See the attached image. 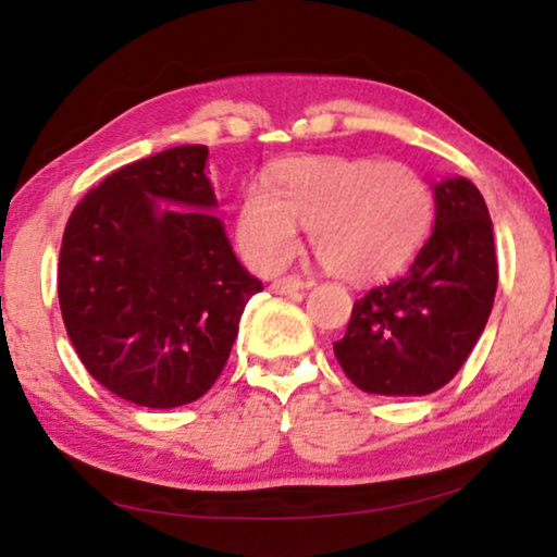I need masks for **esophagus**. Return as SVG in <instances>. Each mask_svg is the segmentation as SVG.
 <instances>
[{"instance_id": "esophagus-1", "label": "esophagus", "mask_w": 557, "mask_h": 557, "mask_svg": "<svg viewBox=\"0 0 557 557\" xmlns=\"http://www.w3.org/2000/svg\"><path fill=\"white\" fill-rule=\"evenodd\" d=\"M302 287H308V283H302L300 277H295V274H290V277L274 280V283H272V293H280V295H293V293L302 290Z\"/></svg>"}]
</instances>
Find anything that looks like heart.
<instances>
[{"label": "heart", "instance_id": "heart-1", "mask_svg": "<svg viewBox=\"0 0 557 557\" xmlns=\"http://www.w3.org/2000/svg\"><path fill=\"white\" fill-rule=\"evenodd\" d=\"M433 221V190L403 162L313 154L277 162L264 188L244 193L236 236L264 272L298 249V224L325 270L351 283L380 280L410 262Z\"/></svg>", "mask_w": 557, "mask_h": 557}]
</instances>
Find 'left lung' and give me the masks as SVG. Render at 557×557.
Masks as SVG:
<instances>
[{
  "label": "left lung",
  "mask_w": 557,
  "mask_h": 557,
  "mask_svg": "<svg viewBox=\"0 0 557 557\" xmlns=\"http://www.w3.org/2000/svg\"><path fill=\"white\" fill-rule=\"evenodd\" d=\"M435 226L403 277L354 302L341 369L369 395L420 397L446 387L476 346L496 293L488 209L466 177L435 183Z\"/></svg>",
  "instance_id": "left-lung-1"
}]
</instances>
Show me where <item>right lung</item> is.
<instances>
[{
  "label": "right lung",
  "instance_id": "add662e5",
  "mask_svg": "<svg viewBox=\"0 0 557 557\" xmlns=\"http://www.w3.org/2000/svg\"><path fill=\"white\" fill-rule=\"evenodd\" d=\"M206 160L209 147L183 145L119 168L65 224V331L88 374L127 403L168 410L203 397L262 290L211 213Z\"/></svg>",
  "mask_w": 557,
  "mask_h": 557
}]
</instances>
